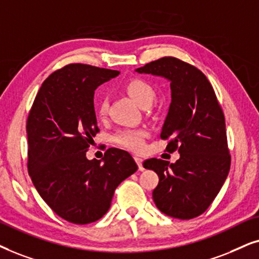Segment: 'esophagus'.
Returning <instances> with one entry per match:
<instances>
[{
  "instance_id": "obj_1",
  "label": "esophagus",
  "mask_w": 259,
  "mask_h": 259,
  "mask_svg": "<svg viewBox=\"0 0 259 259\" xmlns=\"http://www.w3.org/2000/svg\"><path fill=\"white\" fill-rule=\"evenodd\" d=\"M134 158H135V162L137 163V165H139V169L140 170H144L143 164H142V162H143L142 158H140V157H137V156H135Z\"/></svg>"
}]
</instances>
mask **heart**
Here are the masks:
<instances>
[{"mask_svg":"<svg viewBox=\"0 0 259 259\" xmlns=\"http://www.w3.org/2000/svg\"><path fill=\"white\" fill-rule=\"evenodd\" d=\"M125 89L132 97L135 99L137 104L142 106H149L156 97V91L154 86L147 81L146 79L135 78L127 81ZM109 111V101L106 97H103L98 106V112L101 117H104ZM148 133L142 127H122L113 134V143L124 149L140 153L146 147V139Z\"/></svg>","mask_w":259,"mask_h":259,"instance_id":"1","label":"heart"}]
</instances>
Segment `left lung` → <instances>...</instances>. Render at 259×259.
Segmentation results:
<instances>
[{
    "instance_id": "left-lung-1",
    "label": "left lung",
    "mask_w": 259,
    "mask_h": 259,
    "mask_svg": "<svg viewBox=\"0 0 259 259\" xmlns=\"http://www.w3.org/2000/svg\"><path fill=\"white\" fill-rule=\"evenodd\" d=\"M170 81L171 103L162 127L167 151H179L175 163L149 158L143 167L158 175L153 191L156 207L178 219L202 214L218 195L231 165L225 117L211 82L199 68L163 57L136 70Z\"/></svg>"
}]
</instances>
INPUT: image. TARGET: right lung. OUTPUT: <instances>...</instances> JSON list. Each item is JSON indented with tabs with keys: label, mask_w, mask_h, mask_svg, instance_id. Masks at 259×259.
<instances>
[{
	"label": "right lung",
	"mask_w": 259,
	"mask_h": 259,
	"mask_svg": "<svg viewBox=\"0 0 259 259\" xmlns=\"http://www.w3.org/2000/svg\"><path fill=\"white\" fill-rule=\"evenodd\" d=\"M118 71L68 64L42 82L27 118L29 177L45 202L67 222L85 225L108 212L117 186L137 170L127 151H86L99 133L95 90Z\"/></svg>",
	"instance_id": "1"
}]
</instances>
